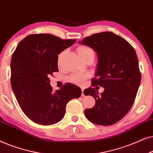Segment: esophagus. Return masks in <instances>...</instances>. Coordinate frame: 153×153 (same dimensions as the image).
Masks as SVG:
<instances>
[{
    "mask_svg": "<svg viewBox=\"0 0 153 153\" xmlns=\"http://www.w3.org/2000/svg\"><path fill=\"white\" fill-rule=\"evenodd\" d=\"M82 97H85V94H84V89H82Z\"/></svg>",
    "mask_w": 153,
    "mask_h": 153,
    "instance_id": "obj_1",
    "label": "esophagus"
}]
</instances>
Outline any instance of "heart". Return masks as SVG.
<instances>
[{"label":"heart","instance_id":"b5f03b06","mask_svg":"<svg viewBox=\"0 0 153 153\" xmlns=\"http://www.w3.org/2000/svg\"><path fill=\"white\" fill-rule=\"evenodd\" d=\"M77 51L82 59H84L89 56H94V52L89 47L80 46L77 49ZM87 78H88V75L82 74V73H73L67 78V80L75 85H82Z\"/></svg>","mask_w":153,"mask_h":153}]
</instances>
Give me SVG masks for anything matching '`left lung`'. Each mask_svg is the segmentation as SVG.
<instances>
[{
    "label": "left lung",
    "mask_w": 153,
    "mask_h": 153,
    "mask_svg": "<svg viewBox=\"0 0 153 153\" xmlns=\"http://www.w3.org/2000/svg\"><path fill=\"white\" fill-rule=\"evenodd\" d=\"M79 44L90 47L97 52L98 63L91 86L104 88L99 94L94 88L84 90L96 103L85 110V115L96 125H113L126 115L135 100L140 83L137 55L133 47L112 32H102L85 38Z\"/></svg>",
    "instance_id": "1"
}]
</instances>
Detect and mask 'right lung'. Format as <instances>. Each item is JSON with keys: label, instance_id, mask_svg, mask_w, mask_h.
<instances>
[{"label": "right lung", "instance_id": "obj_1", "mask_svg": "<svg viewBox=\"0 0 153 153\" xmlns=\"http://www.w3.org/2000/svg\"><path fill=\"white\" fill-rule=\"evenodd\" d=\"M76 40L33 34L18 44L11 59V86L20 108L34 123L50 125L62 120L67 103L82 91L73 84L52 91L49 76L57 72L58 54Z\"/></svg>", "mask_w": 153, "mask_h": 153}]
</instances>
